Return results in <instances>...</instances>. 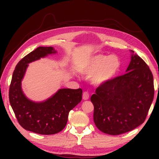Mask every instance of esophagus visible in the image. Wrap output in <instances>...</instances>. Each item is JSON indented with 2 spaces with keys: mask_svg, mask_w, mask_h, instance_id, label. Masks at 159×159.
<instances>
[{
  "mask_svg": "<svg viewBox=\"0 0 159 159\" xmlns=\"http://www.w3.org/2000/svg\"><path fill=\"white\" fill-rule=\"evenodd\" d=\"M89 94L88 92H85L83 93V100H87L89 99Z\"/></svg>",
  "mask_w": 159,
  "mask_h": 159,
  "instance_id": "1",
  "label": "esophagus"
}]
</instances>
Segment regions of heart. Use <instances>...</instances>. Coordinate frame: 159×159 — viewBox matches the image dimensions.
<instances>
[{
  "mask_svg": "<svg viewBox=\"0 0 159 159\" xmlns=\"http://www.w3.org/2000/svg\"><path fill=\"white\" fill-rule=\"evenodd\" d=\"M121 63L116 55H96L87 59L80 72L83 75L92 76L91 81L101 86L111 81L120 69Z\"/></svg>",
  "mask_w": 159,
  "mask_h": 159,
  "instance_id": "1",
  "label": "heart"
}]
</instances>
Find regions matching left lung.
<instances>
[{
    "label": "left lung",
    "instance_id": "8db88e82",
    "mask_svg": "<svg viewBox=\"0 0 159 159\" xmlns=\"http://www.w3.org/2000/svg\"><path fill=\"white\" fill-rule=\"evenodd\" d=\"M130 62L124 75L98 87L91 97L93 121L106 134L117 135L143 124L154 99V80L144 61L130 50Z\"/></svg>",
    "mask_w": 159,
    "mask_h": 159
}]
</instances>
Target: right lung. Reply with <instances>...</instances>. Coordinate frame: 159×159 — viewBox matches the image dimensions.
Returning <instances> with one entry per match:
<instances>
[{"mask_svg":"<svg viewBox=\"0 0 159 159\" xmlns=\"http://www.w3.org/2000/svg\"><path fill=\"white\" fill-rule=\"evenodd\" d=\"M57 51L53 47L40 46L20 61L13 71L9 98L19 124L25 130L41 134L58 133L66 127L70 111L82 100V89H59L48 98L33 101L26 97L22 81L29 64Z\"/></svg>","mask_w":159,"mask_h":159,"instance_id":"right-lung-1","label":"right lung"}]
</instances>
